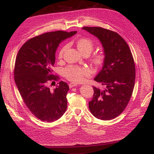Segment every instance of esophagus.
I'll return each instance as SVG.
<instances>
[{"label": "esophagus", "instance_id": "esophagus-1", "mask_svg": "<svg viewBox=\"0 0 154 154\" xmlns=\"http://www.w3.org/2000/svg\"><path fill=\"white\" fill-rule=\"evenodd\" d=\"M77 86V84L75 83V82H71V83H69V87L70 88H72L74 87V86Z\"/></svg>", "mask_w": 154, "mask_h": 154}]
</instances>
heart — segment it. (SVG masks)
Segmentation results:
<instances>
[{"label":"heart","mask_w":154,"mask_h":154,"mask_svg":"<svg viewBox=\"0 0 154 154\" xmlns=\"http://www.w3.org/2000/svg\"><path fill=\"white\" fill-rule=\"evenodd\" d=\"M77 46L82 53L88 54L92 52L94 47V42L92 39L87 37H81L77 39ZM68 45H63L58 52V58L61 59L66 50ZM105 59V54L103 52L94 53L92 57L93 64L100 66L103 64ZM90 74V71L86 67L69 65L63 69V75L68 80L73 82H81L85 77Z\"/></svg>","instance_id":"obj_1"}]
</instances>
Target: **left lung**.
Segmentation results:
<instances>
[{"label":"left lung","mask_w":154,"mask_h":154,"mask_svg":"<svg viewBox=\"0 0 154 154\" xmlns=\"http://www.w3.org/2000/svg\"><path fill=\"white\" fill-rule=\"evenodd\" d=\"M82 29L100 39L105 54L103 68L94 78L105 88L94 86L89 109L98 119H114L124 111L132 96L135 80L132 53L128 43L117 32L99 26H84Z\"/></svg>","instance_id":"left-lung-1"}]
</instances>
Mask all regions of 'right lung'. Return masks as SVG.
<instances>
[{
  "instance_id": "obj_1",
  "label": "right lung",
  "mask_w": 154,
  "mask_h": 154,
  "mask_svg": "<svg viewBox=\"0 0 154 154\" xmlns=\"http://www.w3.org/2000/svg\"><path fill=\"white\" fill-rule=\"evenodd\" d=\"M76 33L62 30L44 33L29 39L17 53L14 72L15 84L29 111L42 121H56L67 109L68 84L60 81L51 90L49 83L59 79L52 69L59 43Z\"/></svg>"
}]
</instances>
